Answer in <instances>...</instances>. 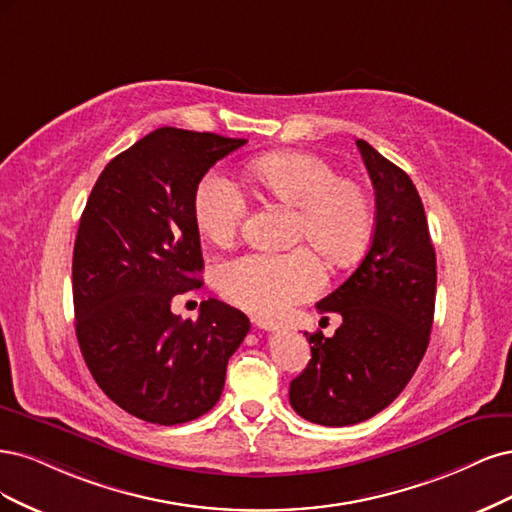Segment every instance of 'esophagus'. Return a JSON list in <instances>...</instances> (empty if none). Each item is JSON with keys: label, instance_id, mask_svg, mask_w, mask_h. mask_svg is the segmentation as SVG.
<instances>
[{"label": "esophagus", "instance_id": "obj_1", "mask_svg": "<svg viewBox=\"0 0 512 512\" xmlns=\"http://www.w3.org/2000/svg\"><path fill=\"white\" fill-rule=\"evenodd\" d=\"M253 323L259 327V329H278L280 327V323H276V321H272V319H266V317H259V315H255L253 317Z\"/></svg>", "mask_w": 512, "mask_h": 512}]
</instances>
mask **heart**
Instances as JSON below:
<instances>
[{
    "label": "heart",
    "mask_w": 512,
    "mask_h": 512,
    "mask_svg": "<svg viewBox=\"0 0 512 512\" xmlns=\"http://www.w3.org/2000/svg\"><path fill=\"white\" fill-rule=\"evenodd\" d=\"M249 176L278 202L293 206L295 234L317 246L334 266H349L364 255L374 232V206L366 189L338 178L336 168L310 153H276L255 159ZM246 212L234 180L208 172L193 193V221L212 244L232 240ZM221 293L255 312H280L319 293L325 268L319 255L300 246L289 253H249L219 270Z\"/></svg>",
    "instance_id": "obj_1"
}]
</instances>
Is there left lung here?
I'll use <instances>...</instances> for the list:
<instances>
[{"label":"left lung","mask_w":512,"mask_h":512,"mask_svg":"<svg viewBox=\"0 0 512 512\" xmlns=\"http://www.w3.org/2000/svg\"><path fill=\"white\" fill-rule=\"evenodd\" d=\"M357 148L376 193L370 249L317 302L321 315L336 312L342 323L332 338L306 332L312 357L289 385L291 408L327 427L366 421L398 398L421 364L434 323L436 253L417 187L366 140Z\"/></svg>","instance_id":"obj_1"}]
</instances>
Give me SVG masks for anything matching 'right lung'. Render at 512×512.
<instances>
[{
  "mask_svg": "<svg viewBox=\"0 0 512 512\" xmlns=\"http://www.w3.org/2000/svg\"><path fill=\"white\" fill-rule=\"evenodd\" d=\"M242 138L161 127L114 157L89 195L74 242L76 338L95 383L142 421L176 425L219 402L249 317L206 300L195 321L172 312L202 287L193 193Z\"/></svg>",
  "mask_w": 512,
  "mask_h": 512,
  "instance_id": "obj_1",
  "label": "right lung"
}]
</instances>
